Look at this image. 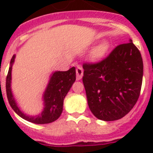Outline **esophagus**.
<instances>
[{"label": "esophagus", "mask_w": 153, "mask_h": 153, "mask_svg": "<svg viewBox=\"0 0 153 153\" xmlns=\"http://www.w3.org/2000/svg\"><path fill=\"white\" fill-rule=\"evenodd\" d=\"M83 75V69L82 67L79 66V67L76 68V79L77 80H79V79H82V77Z\"/></svg>", "instance_id": "esophagus-1"}]
</instances>
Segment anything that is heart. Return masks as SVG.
I'll use <instances>...</instances> for the list:
<instances>
[{"label":"heart","mask_w":153,"mask_h":153,"mask_svg":"<svg viewBox=\"0 0 153 153\" xmlns=\"http://www.w3.org/2000/svg\"><path fill=\"white\" fill-rule=\"evenodd\" d=\"M107 50V45L105 44H102L96 48V49L94 51L93 55L95 58H100L104 55Z\"/></svg>","instance_id":"b5f03b06"}]
</instances>
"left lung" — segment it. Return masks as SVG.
Listing matches in <instances>:
<instances>
[{"label":"left lung","mask_w":153,"mask_h":153,"mask_svg":"<svg viewBox=\"0 0 153 153\" xmlns=\"http://www.w3.org/2000/svg\"><path fill=\"white\" fill-rule=\"evenodd\" d=\"M82 67L89 108L97 118L115 121L133 109L141 90L143 61L131 39L99 62H84Z\"/></svg>","instance_id":"left-lung-1"}]
</instances>
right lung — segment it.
<instances>
[{
    "label": "right lung",
    "instance_id": "add662e5",
    "mask_svg": "<svg viewBox=\"0 0 153 153\" xmlns=\"http://www.w3.org/2000/svg\"><path fill=\"white\" fill-rule=\"evenodd\" d=\"M14 59L15 55H13L11 59L10 67L6 77V94L11 107L16 114L32 123L48 124L56 121L62 114L64 98L76 79L75 67H71L67 71H55L53 73L44 94V110L38 116L29 117L19 109L11 91V73Z\"/></svg>",
    "mask_w": 153,
    "mask_h": 153
}]
</instances>
